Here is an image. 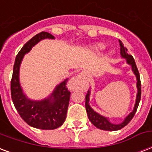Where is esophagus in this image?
Masks as SVG:
<instances>
[{
	"instance_id": "obj_1",
	"label": "esophagus",
	"mask_w": 152,
	"mask_h": 152,
	"mask_svg": "<svg viewBox=\"0 0 152 152\" xmlns=\"http://www.w3.org/2000/svg\"><path fill=\"white\" fill-rule=\"evenodd\" d=\"M85 76H86V72H82L80 73H79V75L72 78V80H71V83L72 84H79V83L83 81V80L85 78Z\"/></svg>"
}]
</instances>
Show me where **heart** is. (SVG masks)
Masks as SVG:
<instances>
[{
	"instance_id": "obj_1",
	"label": "heart",
	"mask_w": 152,
	"mask_h": 152,
	"mask_svg": "<svg viewBox=\"0 0 152 152\" xmlns=\"http://www.w3.org/2000/svg\"><path fill=\"white\" fill-rule=\"evenodd\" d=\"M105 48V45H103V44H96V45H93L91 47V50L95 52V53H99V52H101Z\"/></svg>"
}]
</instances>
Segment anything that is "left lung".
<instances>
[{"mask_svg":"<svg viewBox=\"0 0 152 152\" xmlns=\"http://www.w3.org/2000/svg\"><path fill=\"white\" fill-rule=\"evenodd\" d=\"M120 46V55L121 57L124 59H126V62L128 65L131 66L132 68V71L133 72V73L135 76L136 78V88H137V94H136V99H135V103L134 105V108H133L132 112H130L129 114L127 115V116L124 118V120L122 123L120 124H112L109 121V119L107 117H105L104 115L99 114L98 112L91 108V107L89 104V101H90V95H91V90L88 91V93L86 94V97H85V107H86L87 114H88V117L89 120L91 121L92 124L96 126L97 128L101 129V130L104 131H118L125 127L126 125L130 122L131 120H132L133 116L135 115L136 110L138 108L140 101L141 98V83L140 79V73L138 71L137 67L135 64V60L132 57V56L129 55L127 53V49L126 47L124 46V44L121 42V40H119Z\"/></svg>","mask_w":152,"mask_h":152,"instance_id":"8db88e82","label":"left lung"}]
</instances>
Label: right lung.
I'll return each mask as SVG.
<instances>
[{
	"instance_id": "right-lung-1",
	"label": "right lung",
	"mask_w": 152,
	"mask_h": 152,
	"mask_svg": "<svg viewBox=\"0 0 152 152\" xmlns=\"http://www.w3.org/2000/svg\"><path fill=\"white\" fill-rule=\"evenodd\" d=\"M45 39L54 40L55 37L47 32H40L30 39L17 54L11 80V96L17 112L29 126L53 130L61 127L65 121L71 94L66 87L68 79L56 85L48 97L40 100L29 99L20 83V68L23 58L32 47Z\"/></svg>"
}]
</instances>
